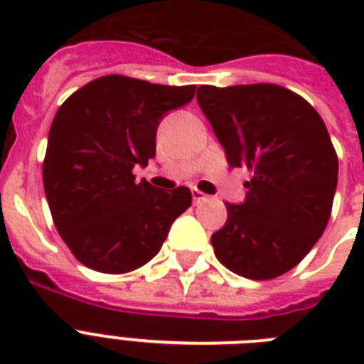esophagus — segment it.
Listing matches in <instances>:
<instances>
[{
    "mask_svg": "<svg viewBox=\"0 0 364 364\" xmlns=\"http://www.w3.org/2000/svg\"><path fill=\"white\" fill-rule=\"evenodd\" d=\"M204 200H208V196H205L202 191H198V188H193V202H194V204H200V202H204Z\"/></svg>",
    "mask_w": 364,
    "mask_h": 364,
    "instance_id": "34e87169",
    "label": "esophagus"
}]
</instances>
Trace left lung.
Here are the masks:
<instances>
[{"label": "left lung", "instance_id": "obj_1", "mask_svg": "<svg viewBox=\"0 0 364 364\" xmlns=\"http://www.w3.org/2000/svg\"><path fill=\"white\" fill-rule=\"evenodd\" d=\"M228 166H245L247 196L227 205L211 236L215 257L249 279H274L299 264L321 238L338 183L327 126L302 96L277 85L198 87Z\"/></svg>", "mask_w": 364, "mask_h": 364}]
</instances>
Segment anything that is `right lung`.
I'll list each match as a JSON object with an SVG mask.
<instances>
[{"mask_svg": "<svg viewBox=\"0 0 364 364\" xmlns=\"http://www.w3.org/2000/svg\"><path fill=\"white\" fill-rule=\"evenodd\" d=\"M196 85L166 87L105 75L73 92L54 115L43 187L54 227L79 262L126 274L159 253L171 223L187 210V187L156 191L136 183L134 166L156 153L166 111L194 98Z\"/></svg>", "mask_w": 364, "mask_h": 364, "instance_id": "obj_1", "label": "right lung"}]
</instances>
